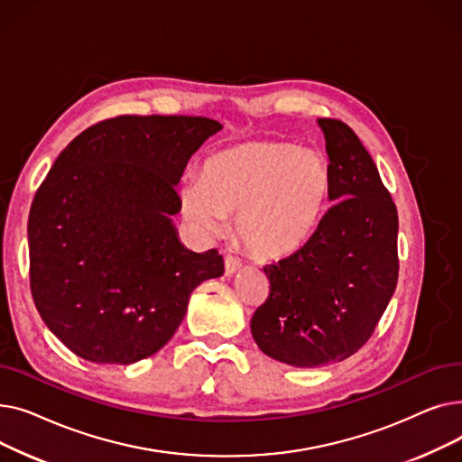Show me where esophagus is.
<instances>
[{
    "label": "esophagus",
    "mask_w": 462,
    "mask_h": 462,
    "mask_svg": "<svg viewBox=\"0 0 462 462\" xmlns=\"http://www.w3.org/2000/svg\"><path fill=\"white\" fill-rule=\"evenodd\" d=\"M239 268H241L239 258H236V256H232V254H226V256H225V272H226V275L236 273Z\"/></svg>",
    "instance_id": "esophagus-1"
}]
</instances>
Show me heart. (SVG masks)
Masks as SVG:
<instances>
[{
  "instance_id": "1",
  "label": "heart",
  "mask_w": 462,
  "mask_h": 462,
  "mask_svg": "<svg viewBox=\"0 0 462 462\" xmlns=\"http://www.w3.org/2000/svg\"><path fill=\"white\" fill-rule=\"evenodd\" d=\"M329 192V170L314 152L292 143L251 142L217 152L202 178L189 176L181 206L189 221L217 234L226 217L253 254L282 258L300 251L319 228Z\"/></svg>"
}]
</instances>
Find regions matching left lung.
I'll return each instance as SVG.
<instances>
[{
	"mask_svg": "<svg viewBox=\"0 0 462 462\" xmlns=\"http://www.w3.org/2000/svg\"><path fill=\"white\" fill-rule=\"evenodd\" d=\"M331 208L307 244L263 268L270 296L253 314L258 348L292 367L343 361L369 341L399 277V217L357 134L320 117Z\"/></svg>",
	"mask_w": 462,
	"mask_h": 462,
	"instance_id": "left-lung-1",
	"label": "left lung"
}]
</instances>
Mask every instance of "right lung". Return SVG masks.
<instances>
[{
	"label": "right lung",
	"mask_w": 462,
	"mask_h": 462,
	"mask_svg": "<svg viewBox=\"0 0 462 462\" xmlns=\"http://www.w3.org/2000/svg\"><path fill=\"white\" fill-rule=\"evenodd\" d=\"M223 125L200 116H117L72 140L30 209V286L42 322L82 359L129 365L180 328L192 290L221 277L170 215L183 170Z\"/></svg>",
	"instance_id": "1"
}]
</instances>
